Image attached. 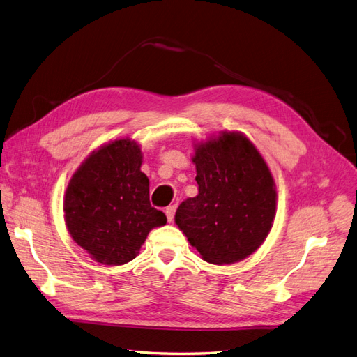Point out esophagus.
I'll return each mask as SVG.
<instances>
[{
    "instance_id": "34e87169",
    "label": "esophagus",
    "mask_w": 357,
    "mask_h": 357,
    "mask_svg": "<svg viewBox=\"0 0 357 357\" xmlns=\"http://www.w3.org/2000/svg\"><path fill=\"white\" fill-rule=\"evenodd\" d=\"M174 213H176V205H169V207H167L165 214H167L168 222H172V219H174Z\"/></svg>"
}]
</instances>
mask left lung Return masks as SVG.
I'll return each instance as SVG.
<instances>
[{"label": "left lung", "instance_id": "left-lung-1", "mask_svg": "<svg viewBox=\"0 0 357 357\" xmlns=\"http://www.w3.org/2000/svg\"><path fill=\"white\" fill-rule=\"evenodd\" d=\"M198 195L176 211L177 228L205 262L231 265L253 255L273 228L277 189L264 156L240 131L193 142Z\"/></svg>", "mask_w": 357, "mask_h": 357}]
</instances>
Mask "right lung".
<instances>
[{
  "label": "right lung",
  "instance_id": "right-lung-1",
  "mask_svg": "<svg viewBox=\"0 0 357 357\" xmlns=\"http://www.w3.org/2000/svg\"><path fill=\"white\" fill-rule=\"evenodd\" d=\"M135 139L117 138L86 158L63 193L71 238L95 262L119 266L139 253L149 232L167 223L149 201V177Z\"/></svg>",
  "mask_w": 357,
  "mask_h": 357
}]
</instances>
